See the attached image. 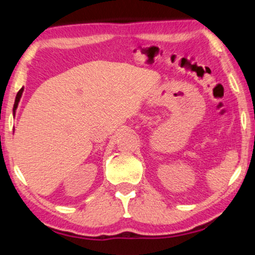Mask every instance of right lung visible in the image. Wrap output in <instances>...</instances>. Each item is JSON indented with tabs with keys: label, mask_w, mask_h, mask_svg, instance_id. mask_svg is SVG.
<instances>
[{
	"label": "right lung",
	"mask_w": 255,
	"mask_h": 255,
	"mask_svg": "<svg viewBox=\"0 0 255 255\" xmlns=\"http://www.w3.org/2000/svg\"><path fill=\"white\" fill-rule=\"evenodd\" d=\"M22 93H23V88H20V89H19V92L17 93V95H16V100H15V104H13V114H15L16 108H17V106H18V102H19L20 96H22Z\"/></svg>",
	"instance_id": "right-lung-1"
}]
</instances>
